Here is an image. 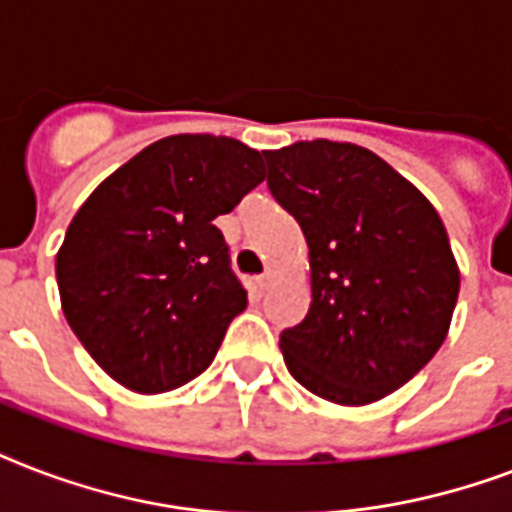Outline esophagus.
<instances>
[{
    "instance_id": "esophagus-1",
    "label": "esophagus",
    "mask_w": 512,
    "mask_h": 512,
    "mask_svg": "<svg viewBox=\"0 0 512 512\" xmlns=\"http://www.w3.org/2000/svg\"><path fill=\"white\" fill-rule=\"evenodd\" d=\"M271 281H273V271H265L263 276L255 281V284H257V289H268L271 287Z\"/></svg>"
}]
</instances>
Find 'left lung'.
<instances>
[{
    "label": "left lung",
    "instance_id": "left-lung-1",
    "mask_svg": "<svg viewBox=\"0 0 512 512\" xmlns=\"http://www.w3.org/2000/svg\"><path fill=\"white\" fill-rule=\"evenodd\" d=\"M273 199L308 244L311 308L281 332L289 374L340 406L409 382L449 335L460 268L436 207L356 143L263 151Z\"/></svg>",
    "mask_w": 512,
    "mask_h": 512
}]
</instances>
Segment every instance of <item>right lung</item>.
I'll use <instances>...</instances> for the list:
<instances>
[{
  "label": "right lung",
  "instance_id": "1",
  "mask_svg": "<svg viewBox=\"0 0 512 512\" xmlns=\"http://www.w3.org/2000/svg\"><path fill=\"white\" fill-rule=\"evenodd\" d=\"M263 180V156L241 140L170 135L90 193L55 276L68 327L108 377L154 396L212 364L247 308L215 217Z\"/></svg>",
  "mask_w": 512,
  "mask_h": 512
}]
</instances>
